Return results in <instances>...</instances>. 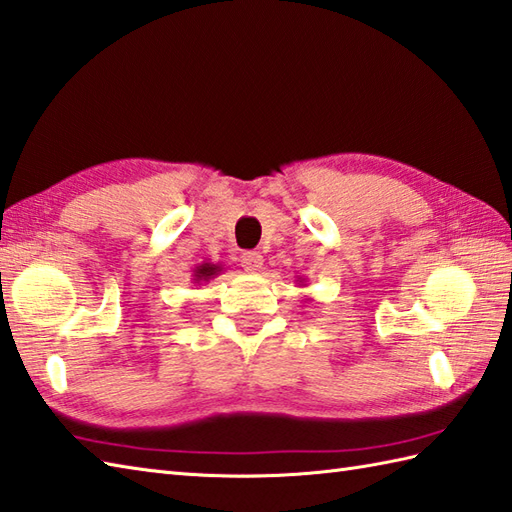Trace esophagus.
Instances as JSON below:
<instances>
[{"instance_id": "obj_1", "label": "esophagus", "mask_w": 512, "mask_h": 512, "mask_svg": "<svg viewBox=\"0 0 512 512\" xmlns=\"http://www.w3.org/2000/svg\"><path fill=\"white\" fill-rule=\"evenodd\" d=\"M242 266L246 273H259L264 266V257L257 253V250H246V253L242 255Z\"/></svg>"}]
</instances>
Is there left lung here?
Returning <instances> with one entry per match:
<instances>
[{
  "label": "left lung",
  "instance_id": "1",
  "mask_svg": "<svg viewBox=\"0 0 512 512\" xmlns=\"http://www.w3.org/2000/svg\"><path fill=\"white\" fill-rule=\"evenodd\" d=\"M299 279H301V277H299ZM299 286H301V284H299ZM306 301H308V299H306Z\"/></svg>",
  "mask_w": 512,
  "mask_h": 512
}]
</instances>
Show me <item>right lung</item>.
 <instances>
[{"label":"right lung","instance_id":"right-lung-1","mask_svg":"<svg viewBox=\"0 0 512 512\" xmlns=\"http://www.w3.org/2000/svg\"><path fill=\"white\" fill-rule=\"evenodd\" d=\"M222 273V266L220 264H211V262H204L198 264L193 268V284H204V281H209L213 277H217Z\"/></svg>","mask_w":512,"mask_h":512}]
</instances>
